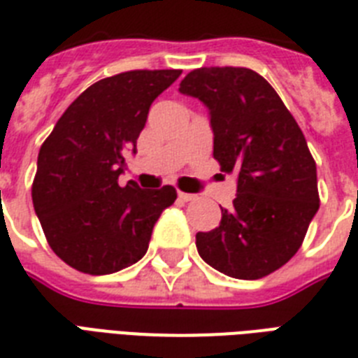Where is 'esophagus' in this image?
I'll list each match as a JSON object with an SVG mask.
<instances>
[{
    "instance_id": "esophagus-1",
    "label": "esophagus",
    "mask_w": 358,
    "mask_h": 358,
    "mask_svg": "<svg viewBox=\"0 0 358 358\" xmlns=\"http://www.w3.org/2000/svg\"><path fill=\"white\" fill-rule=\"evenodd\" d=\"M178 199L182 202H189V201H195L196 195H191V193H184V191H178Z\"/></svg>"
}]
</instances>
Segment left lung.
Returning a JSON list of instances; mask_svg holds the SVG:
<instances>
[{"label": "left lung", "mask_w": 358, "mask_h": 358, "mask_svg": "<svg viewBox=\"0 0 358 358\" xmlns=\"http://www.w3.org/2000/svg\"><path fill=\"white\" fill-rule=\"evenodd\" d=\"M180 92L210 109L213 157L238 174L232 208H221L217 229L196 234L199 255L243 280L277 271L299 250L320 208L316 162L299 124L250 69H196Z\"/></svg>", "instance_id": "obj_1"}]
</instances>
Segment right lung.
<instances>
[{"label":"right lung","mask_w":358,"mask_h":358,"mask_svg":"<svg viewBox=\"0 0 358 358\" xmlns=\"http://www.w3.org/2000/svg\"><path fill=\"white\" fill-rule=\"evenodd\" d=\"M182 70H129L92 83L42 143L33 206L55 255L87 275H109L145 256L152 229L176 201L173 185L120 187L124 154L137 152L152 102Z\"/></svg>","instance_id":"obj_1"}]
</instances>
